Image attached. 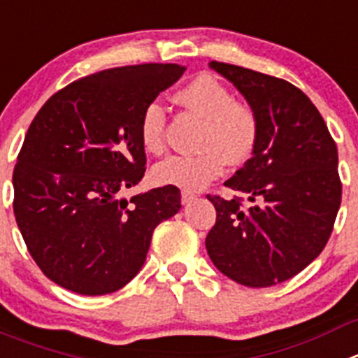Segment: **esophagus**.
Listing matches in <instances>:
<instances>
[{
	"mask_svg": "<svg viewBox=\"0 0 358 358\" xmlns=\"http://www.w3.org/2000/svg\"><path fill=\"white\" fill-rule=\"evenodd\" d=\"M195 199H196V195H195V193H193V192H186V189H185V192L181 193L182 204H189V202L195 201Z\"/></svg>",
	"mask_w": 358,
	"mask_h": 358,
	"instance_id": "1",
	"label": "esophagus"
}]
</instances>
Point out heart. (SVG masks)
<instances>
[{
  "label": "heart",
  "instance_id": "b5f03b06",
  "mask_svg": "<svg viewBox=\"0 0 358 358\" xmlns=\"http://www.w3.org/2000/svg\"><path fill=\"white\" fill-rule=\"evenodd\" d=\"M177 106L202 120L196 154H177L157 163L152 176L157 185L199 189L231 166L245 165L254 156L261 136V120L250 103L234 99L231 88L202 74L173 94ZM140 142L149 154L166 149V113L159 103H149L140 117Z\"/></svg>",
  "mask_w": 358,
  "mask_h": 358
}]
</instances>
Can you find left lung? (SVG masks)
Wrapping results in <instances>:
<instances>
[{"mask_svg": "<svg viewBox=\"0 0 358 358\" xmlns=\"http://www.w3.org/2000/svg\"><path fill=\"white\" fill-rule=\"evenodd\" d=\"M255 108L261 136L254 156L225 186L239 195H208L216 222L206 238L213 264L238 284L270 287L323 252L341 206L337 147L309 97L280 78L211 62Z\"/></svg>", "mask_w": 358, "mask_h": 358, "instance_id": "obj_1", "label": "left lung"}]
</instances>
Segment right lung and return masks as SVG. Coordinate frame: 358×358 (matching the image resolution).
<instances>
[{
  "label": "right lung",
  "mask_w": 358,
  "mask_h": 358,
  "mask_svg": "<svg viewBox=\"0 0 358 358\" xmlns=\"http://www.w3.org/2000/svg\"><path fill=\"white\" fill-rule=\"evenodd\" d=\"M177 64L106 69L45 101L14 169V215L42 273L74 293L124 287L145 262L150 238L181 209L177 186L120 199L145 173L140 117L182 76Z\"/></svg>",
  "instance_id": "1"
}]
</instances>
